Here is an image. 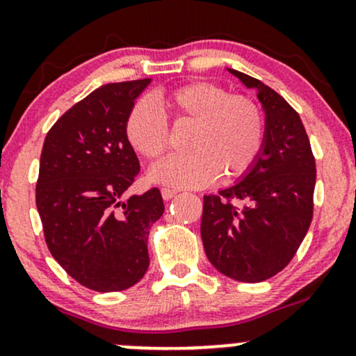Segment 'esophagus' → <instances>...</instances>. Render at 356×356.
Returning a JSON list of instances; mask_svg holds the SVG:
<instances>
[{
	"label": "esophagus",
	"instance_id": "obj_1",
	"mask_svg": "<svg viewBox=\"0 0 356 356\" xmlns=\"http://www.w3.org/2000/svg\"><path fill=\"white\" fill-rule=\"evenodd\" d=\"M175 194H177V191L175 189H169V187H164V189H162V197H164L165 201H170Z\"/></svg>",
	"mask_w": 356,
	"mask_h": 356
}]
</instances>
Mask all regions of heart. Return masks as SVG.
Listing matches in <instances>:
<instances>
[{
  "label": "heart",
  "instance_id": "1",
  "mask_svg": "<svg viewBox=\"0 0 356 356\" xmlns=\"http://www.w3.org/2000/svg\"><path fill=\"white\" fill-rule=\"evenodd\" d=\"M159 102L174 124L191 122L194 130L187 140L189 154L159 162L152 181L170 187H201L218 175L232 181L259 159L266 127L259 105L249 97L231 95L212 81H192ZM125 137L138 155L155 161L169 147L165 117L149 100H138L125 118Z\"/></svg>",
  "mask_w": 356,
  "mask_h": 356
}]
</instances>
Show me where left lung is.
<instances>
[{
    "mask_svg": "<svg viewBox=\"0 0 356 356\" xmlns=\"http://www.w3.org/2000/svg\"><path fill=\"white\" fill-rule=\"evenodd\" d=\"M229 72L257 90L266 136L243 181L204 195L201 238L219 273L259 283L283 271L303 243L313 219L316 164L296 110L263 81Z\"/></svg>",
    "mask_w": 356,
    "mask_h": 356,
    "instance_id": "left-lung-1",
    "label": "left lung"
}]
</instances>
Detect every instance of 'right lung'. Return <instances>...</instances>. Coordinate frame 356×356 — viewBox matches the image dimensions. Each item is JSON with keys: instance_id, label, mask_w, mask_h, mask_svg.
<instances>
[{"instance_id": "obj_1", "label": "right lung", "mask_w": 356, "mask_h": 356, "mask_svg": "<svg viewBox=\"0 0 356 356\" xmlns=\"http://www.w3.org/2000/svg\"><path fill=\"white\" fill-rule=\"evenodd\" d=\"M149 83L97 88L44 137L36 182L44 241L60 266L93 291H124L144 277L149 231L164 214L157 187L124 201L140 170L125 118Z\"/></svg>"}]
</instances>
